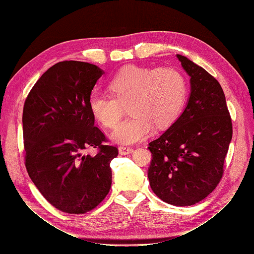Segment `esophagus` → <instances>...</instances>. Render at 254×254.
Segmentation results:
<instances>
[{"label":"esophagus","instance_id":"1","mask_svg":"<svg viewBox=\"0 0 254 254\" xmlns=\"http://www.w3.org/2000/svg\"><path fill=\"white\" fill-rule=\"evenodd\" d=\"M119 151L121 155H128V153H131L133 151V148L127 145H121L119 147Z\"/></svg>","mask_w":254,"mask_h":254}]
</instances>
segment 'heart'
Here are the masks:
<instances>
[{"instance_id": "heart-1", "label": "heart", "mask_w": 254, "mask_h": 254, "mask_svg": "<svg viewBox=\"0 0 254 254\" xmlns=\"http://www.w3.org/2000/svg\"><path fill=\"white\" fill-rule=\"evenodd\" d=\"M111 95L92 93L89 108L102 125L113 128L129 105L131 118L122 122L111 133L119 143L142 141L153 125L165 128L178 119L188 97V83L183 74L173 67L151 68L128 65L109 81Z\"/></svg>"}]
</instances>
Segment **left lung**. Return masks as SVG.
Wrapping results in <instances>:
<instances>
[{
  "label": "left lung",
  "mask_w": 254,
  "mask_h": 254,
  "mask_svg": "<svg viewBox=\"0 0 254 254\" xmlns=\"http://www.w3.org/2000/svg\"><path fill=\"white\" fill-rule=\"evenodd\" d=\"M177 57L190 77V95L179 119L149 143L148 179L161 200L186 206L218 186L233 130L219 82L187 57Z\"/></svg>",
  "instance_id": "1"
}]
</instances>
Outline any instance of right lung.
<instances>
[{"label": "right lung", "instance_id": "1", "mask_svg": "<svg viewBox=\"0 0 254 254\" xmlns=\"http://www.w3.org/2000/svg\"><path fill=\"white\" fill-rule=\"evenodd\" d=\"M104 74L97 65L65 60L51 66L28 93L23 108L26 171L56 209L84 214L111 188L110 162L119 155L94 124L89 98ZM89 148H96L94 156Z\"/></svg>", "mask_w": 254, "mask_h": 254}]
</instances>
